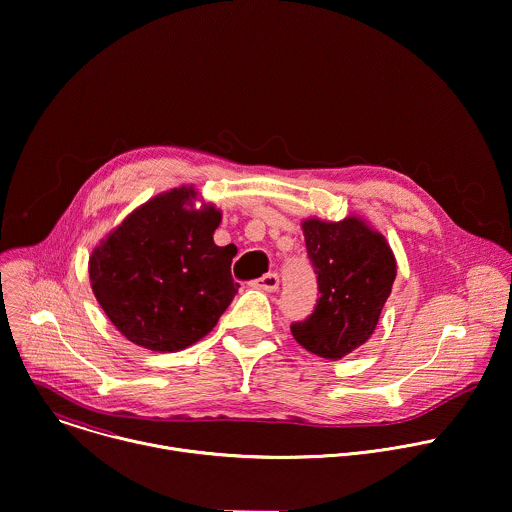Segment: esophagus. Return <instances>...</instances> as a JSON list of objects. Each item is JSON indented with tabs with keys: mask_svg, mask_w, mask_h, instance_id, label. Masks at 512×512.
I'll return each mask as SVG.
<instances>
[{
	"mask_svg": "<svg viewBox=\"0 0 512 512\" xmlns=\"http://www.w3.org/2000/svg\"><path fill=\"white\" fill-rule=\"evenodd\" d=\"M251 285L257 287V289H261V291L273 293V291H277V287H279V277H277V273H267V275L255 279Z\"/></svg>",
	"mask_w": 512,
	"mask_h": 512,
	"instance_id": "34e87169",
	"label": "esophagus"
}]
</instances>
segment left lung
<instances>
[{"label":"left lung","mask_w":512,"mask_h":512,"mask_svg":"<svg viewBox=\"0 0 512 512\" xmlns=\"http://www.w3.org/2000/svg\"><path fill=\"white\" fill-rule=\"evenodd\" d=\"M301 227L321 295L305 321L291 323V333L307 352L342 360L372 337L392 293L396 259L386 237L360 217H309Z\"/></svg>","instance_id":"1"}]
</instances>
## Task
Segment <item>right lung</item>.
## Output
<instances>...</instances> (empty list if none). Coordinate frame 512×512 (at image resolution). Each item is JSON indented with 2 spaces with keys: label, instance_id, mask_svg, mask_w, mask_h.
Instances as JSON below:
<instances>
[{
  "label": "right lung",
  "instance_id": "1",
  "mask_svg": "<svg viewBox=\"0 0 512 512\" xmlns=\"http://www.w3.org/2000/svg\"><path fill=\"white\" fill-rule=\"evenodd\" d=\"M195 187L162 193L132 211L92 251V291L128 342L177 352L205 337L233 301L239 283L213 233L215 205L195 209Z\"/></svg>",
  "mask_w": 512,
  "mask_h": 512
}]
</instances>
